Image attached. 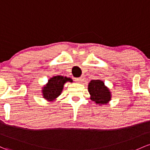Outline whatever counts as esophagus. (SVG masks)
Listing matches in <instances>:
<instances>
[{
    "instance_id": "1",
    "label": "esophagus",
    "mask_w": 150,
    "mask_h": 150,
    "mask_svg": "<svg viewBox=\"0 0 150 150\" xmlns=\"http://www.w3.org/2000/svg\"><path fill=\"white\" fill-rule=\"evenodd\" d=\"M84 80H85L84 76H81L78 78H75V81L78 82V83H81L82 82L84 81Z\"/></svg>"
}]
</instances>
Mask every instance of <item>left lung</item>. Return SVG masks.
<instances>
[{
  "label": "left lung",
  "mask_w": 150,
  "mask_h": 150,
  "mask_svg": "<svg viewBox=\"0 0 150 150\" xmlns=\"http://www.w3.org/2000/svg\"><path fill=\"white\" fill-rule=\"evenodd\" d=\"M88 92L91 95V100L96 104L101 105L107 104L111 99L109 88L100 80H93L88 83Z\"/></svg>",
  "instance_id": "1"
}]
</instances>
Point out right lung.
<instances>
[{
  "instance_id": "1",
  "label": "right lung",
  "mask_w": 150,
  "mask_h": 150,
  "mask_svg": "<svg viewBox=\"0 0 150 150\" xmlns=\"http://www.w3.org/2000/svg\"><path fill=\"white\" fill-rule=\"evenodd\" d=\"M67 82L72 83V80L62 75H57L50 78L48 83L42 88V93L44 98L50 102L56 100L57 98L62 93L64 85Z\"/></svg>"
}]
</instances>
